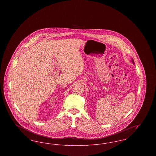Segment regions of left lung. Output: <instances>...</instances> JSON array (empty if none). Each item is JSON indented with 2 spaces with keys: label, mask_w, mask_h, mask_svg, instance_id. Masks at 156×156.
I'll return each instance as SVG.
<instances>
[{
  "label": "left lung",
  "mask_w": 156,
  "mask_h": 156,
  "mask_svg": "<svg viewBox=\"0 0 156 156\" xmlns=\"http://www.w3.org/2000/svg\"><path fill=\"white\" fill-rule=\"evenodd\" d=\"M132 62H133V64H134V62L133 59H132Z\"/></svg>",
  "instance_id": "left-lung-1"
}]
</instances>
